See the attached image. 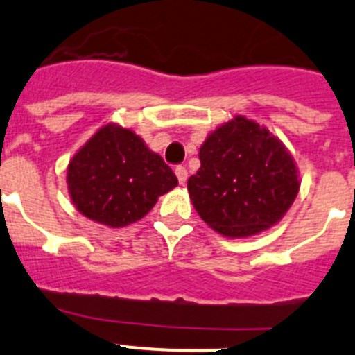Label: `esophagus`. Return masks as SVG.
<instances>
[{
    "label": "esophagus",
    "mask_w": 355,
    "mask_h": 355,
    "mask_svg": "<svg viewBox=\"0 0 355 355\" xmlns=\"http://www.w3.org/2000/svg\"><path fill=\"white\" fill-rule=\"evenodd\" d=\"M175 175H177V178H178V182H180V184H185V180H187V170H185L184 166H177Z\"/></svg>",
    "instance_id": "1"
}]
</instances>
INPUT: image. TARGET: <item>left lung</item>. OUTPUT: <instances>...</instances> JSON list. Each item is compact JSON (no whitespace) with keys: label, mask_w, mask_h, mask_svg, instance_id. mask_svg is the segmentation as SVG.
<instances>
[{"label":"left lung","mask_w":355,"mask_h":355,"mask_svg":"<svg viewBox=\"0 0 355 355\" xmlns=\"http://www.w3.org/2000/svg\"><path fill=\"white\" fill-rule=\"evenodd\" d=\"M198 155L201 166L187 180L189 198L201 219L225 237L244 239L269 230L301 187L286 146L245 116L210 132Z\"/></svg>","instance_id":"left-lung-1"}]
</instances>
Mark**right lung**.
<instances>
[{"label":"right lung","instance_id":"right-lung-1","mask_svg":"<svg viewBox=\"0 0 355 355\" xmlns=\"http://www.w3.org/2000/svg\"><path fill=\"white\" fill-rule=\"evenodd\" d=\"M178 180L162 157L130 129L107 123L92 136L67 168L76 209L110 228L139 221Z\"/></svg>","mask_w":355,"mask_h":355}]
</instances>
